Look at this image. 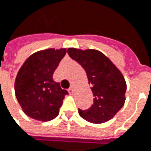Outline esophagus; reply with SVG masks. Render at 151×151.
I'll use <instances>...</instances> for the list:
<instances>
[{"mask_svg": "<svg viewBox=\"0 0 151 151\" xmlns=\"http://www.w3.org/2000/svg\"><path fill=\"white\" fill-rule=\"evenodd\" d=\"M68 92H69V94H71V95H73V94L74 93V88H73V87L72 86V87H71V88H69V89H68Z\"/></svg>", "mask_w": 151, "mask_h": 151, "instance_id": "obj_1", "label": "esophagus"}]
</instances>
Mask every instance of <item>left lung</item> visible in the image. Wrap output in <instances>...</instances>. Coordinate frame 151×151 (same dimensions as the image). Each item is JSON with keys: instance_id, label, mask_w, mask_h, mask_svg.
<instances>
[{"instance_id": "8db88e82", "label": "left lung", "mask_w": 151, "mask_h": 151, "mask_svg": "<svg viewBox=\"0 0 151 151\" xmlns=\"http://www.w3.org/2000/svg\"><path fill=\"white\" fill-rule=\"evenodd\" d=\"M68 53L85 70L95 97L90 108L78 109L80 116L92 123L109 121L125 103L127 84L122 73L107 56L97 50L68 48Z\"/></svg>"}]
</instances>
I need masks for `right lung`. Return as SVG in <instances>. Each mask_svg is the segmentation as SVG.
I'll use <instances>...</instances> for the list:
<instances>
[{"label": "right lung", "instance_id": "right-lung-1", "mask_svg": "<svg viewBox=\"0 0 151 151\" xmlns=\"http://www.w3.org/2000/svg\"><path fill=\"white\" fill-rule=\"evenodd\" d=\"M67 53V49L43 50L32 54L17 74L14 89L23 112L37 121L48 122L59 114L65 95L53 73Z\"/></svg>", "mask_w": 151, "mask_h": 151}]
</instances>
